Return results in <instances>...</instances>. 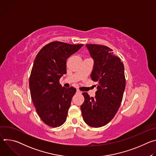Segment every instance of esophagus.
Segmentation results:
<instances>
[{
	"label": "esophagus",
	"mask_w": 156,
	"mask_h": 156,
	"mask_svg": "<svg viewBox=\"0 0 156 156\" xmlns=\"http://www.w3.org/2000/svg\"><path fill=\"white\" fill-rule=\"evenodd\" d=\"M76 93H77L78 94H80V93H81V91H80L79 90H76Z\"/></svg>",
	"instance_id": "34e87169"
}]
</instances>
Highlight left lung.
<instances>
[{"label": "left lung", "mask_w": 156, "mask_h": 156, "mask_svg": "<svg viewBox=\"0 0 156 156\" xmlns=\"http://www.w3.org/2000/svg\"><path fill=\"white\" fill-rule=\"evenodd\" d=\"M86 46L94 59L91 78L98 83V90L95 98L82 94L84 101L80 108L85 123L99 128L112 120L120 106L126 86L124 65L110 48L98 44Z\"/></svg>", "instance_id": "8db88e82"}]
</instances>
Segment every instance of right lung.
<instances>
[{
  "instance_id": "add662e5",
  "label": "right lung",
  "mask_w": 156,
  "mask_h": 156,
  "mask_svg": "<svg viewBox=\"0 0 156 156\" xmlns=\"http://www.w3.org/2000/svg\"><path fill=\"white\" fill-rule=\"evenodd\" d=\"M83 46L51 42L35 58L29 80L31 99L40 119L52 128L60 126L66 121L76 91L73 87H62L59 83L66 73V59Z\"/></svg>"
}]
</instances>
